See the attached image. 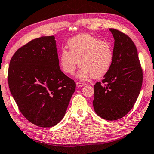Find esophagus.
Instances as JSON below:
<instances>
[{
	"instance_id": "obj_1",
	"label": "esophagus",
	"mask_w": 154,
	"mask_h": 154,
	"mask_svg": "<svg viewBox=\"0 0 154 154\" xmlns=\"http://www.w3.org/2000/svg\"><path fill=\"white\" fill-rule=\"evenodd\" d=\"M84 85H85V84L83 83V82H76V86L78 87H82V86H84Z\"/></svg>"
}]
</instances>
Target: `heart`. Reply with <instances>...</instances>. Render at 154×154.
<instances>
[{
  "label": "heart",
  "mask_w": 154,
  "mask_h": 154,
  "mask_svg": "<svg viewBox=\"0 0 154 154\" xmlns=\"http://www.w3.org/2000/svg\"><path fill=\"white\" fill-rule=\"evenodd\" d=\"M67 45L69 51L63 49L59 54L60 67L66 74H74L79 63L81 69L78 78L82 80L91 76L100 79L111 68L113 53L112 45L107 41L83 34L70 38Z\"/></svg>",
  "instance_id": "1"
}]
</instances>
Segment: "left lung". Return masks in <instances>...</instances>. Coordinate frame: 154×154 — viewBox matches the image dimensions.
Instances as JSON below:
<instances>
[{
	"label": "left lung",
	"mask_w": 154,
	"mask_h": 154,
	"mask_svg": "<svg viewBox=\"0 0 154 154\" xmlns=\"http://www.w3.org/2000/svg\"><path fill=\"white\" fill-rule=\"evenodd\" d=\"M114 38L112 65L103 80L94 85V109L99 116L115 120L133 108L143 84V69L133 41L111 28Z\"/></svg>",
	"instance_id": "left-lung-1"
}]
</instances>
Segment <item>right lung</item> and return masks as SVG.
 Masks as SVG:
<instances>
[{
  "label": "right lung",
  "instance_id": "obj_1",
  "mask_svg": "<svg viewBox=\"0 0 154 154\" xmlns=\"http://www.w3.org/2000/svg\"><path fill=\"white\" fill-rule=\"evenodd\" d=\"M9 88L21 113L32 123L51 127L63 119L75 89L61 72L55 37L29 41L14 54L8 69Z\"/></svg>",
  "mask_w": 154,
  "mask_h": 154
}]
</instances>
